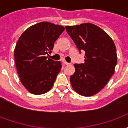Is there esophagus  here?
<instances>
[{
  "mask_svg": "<svg viewBox=\"0 0 128 128\" xmlns=\"http://www.w3.org/2000/svg\"><path fill=\"white\" fill-rule=\"evenodd\" d=\"M63 63H64L65 65H69L70 64V63H68V62H66V61H63Z\"/></svg>",
  "mask_w": 128,
  "mask_h": 128,
  "instance_id": "34e87169",
  "label": "esophagus"
}]
</instances>
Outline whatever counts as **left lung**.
<instances>
[{
  "instance_id": "obj_1",
  "label": "left lung",
  "mask_w": 128,
  "mask_h": 128,
  "mask_svg": "<svg viewBox=\"0 0 128 128\" xmlns=\"http://www.w3.org/2000/svg\"><path fill=\"white\" fill-rule=\"evenodd\" d=\"M67 34L79 50H84V64H75L70 78L72 88L82 96H90L104 88L114 73L116 50L110 36L94 24L66 26Z\"/></svg>"
}]
</instances>
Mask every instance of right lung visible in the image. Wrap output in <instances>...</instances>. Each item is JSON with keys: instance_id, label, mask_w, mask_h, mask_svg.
Listing matches in <instances>:
<instances>
[{"instance_id": "right-lung-1", "label": "right lung", "mask_w": 128, "mask_h": 128, "mask_svg": "<svg viewBox=\"0 0 128 128\" xmlns=\"http://www.w3.org/2000/svg\"><path fill=\"white\" fill-rule=\"evenodd\" d=\"M64 26L41 22L29 26L19 38L14 49L20 81L32 94H42L52 88L62 68L60 61L48 58Z\"/></svg>"}]
</instances>
